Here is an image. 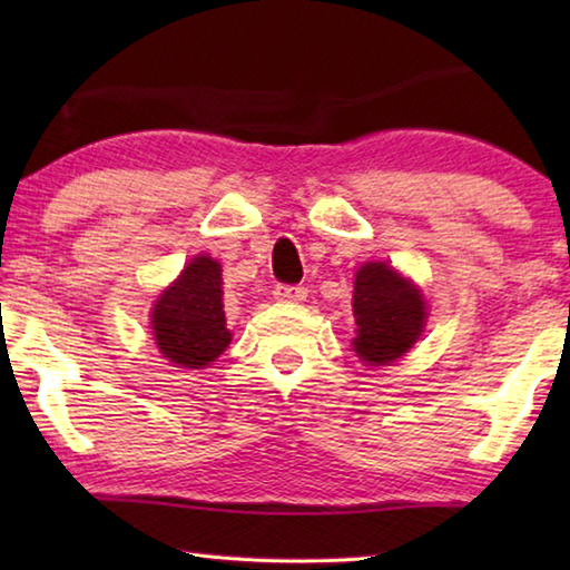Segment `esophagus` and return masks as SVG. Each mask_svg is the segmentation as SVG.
<instances>
[{
    "label": "esophagus",
    "instance_id": "1",
    "mask_svg": "<svg viewBox=\"0 0 570 570\" xmlns=\"http://www.w3.org/2000/svg\"><path fill=\"white\" fill-rule=\"evenodd\" d=\"M274 298L276 302H288V304H298L306 298V288L296 286V284H276L274 286Z\"/></svg>",
    "mask_w": 570,
    "mask_h": 570
}]
</instances>
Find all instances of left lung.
Instances as JSON below:
<instances>
[{
  "label": "left lung",
  "mask_w": 570,
  "mask_h": 570,
  "mask_svg": "<svg viewBox=\"0 0 570 570\" xmlns=\"http://www.w3.org/2000/svg\"><path fill=\"white\" fill-rule=\"evenodd\" d=\"M352 350L362 362L382 366L397 362L420 340L428 304L417 286L384 262H366L354 274Z\"/></svg>",
  "instance_id": "8db88e82"
}]
</instances>
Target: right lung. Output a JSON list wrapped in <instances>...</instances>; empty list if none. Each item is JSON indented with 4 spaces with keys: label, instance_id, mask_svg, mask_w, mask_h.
Here are the masks:
<instances>
[{
    "label": "right lung",
    "instance_id": "add662e5",
    "mask_svg": "<svg viewBox=\"0 0 570 570\" xmlns=\"http://www.w3.org/2000/svg\"><path fill=\"white\" fill-rule=\"evenodd\" d=\"M160 354L186 370H204L230 344L224 312V278L216 258L200 254L183 268L150 308Z\"/></svg>",
    "mask_w": 570,
    "mask_h": 570
}]
</instances>
